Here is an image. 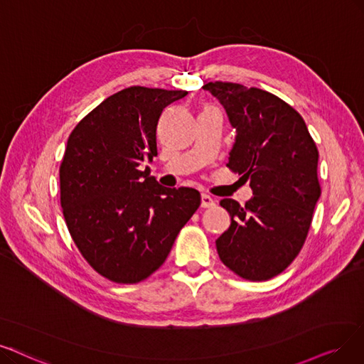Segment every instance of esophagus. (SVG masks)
Masks as SVG:
<instances>
[{
  "instance_id": "esophagus-1",
  "label": "esophagus",
  "mask_w": 364,
  "mask_h": 364,
  "mask_svg": "<svg viewBox=\"0 0 364 364\" xmlns=\"http://www.w3.org/2000/svg\"><path fill=\"white\" fill-rule=\"evenodd\" d=\"M215 206V200L209 194H201V208H213Z\"/></svg>"
}]
</instances>
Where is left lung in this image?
I'll return each instance as SVG.
<instances>
[{"instance_id": "1", "label": "left lung", "mask_w": 364, "mask_h": 364, "mask_svg": "<svg viewBox=\"0 0 364 364\" xmlns=\"http://www.w3.org/2000/svg\"><path fill=\"white\" fill-rule=\"evenodd\" d=\"M203 88L220 100L236 128L227 167L254 191L245 206L220 201L231 224L216 240L218 255L243 279H272L303 248L321 196L316 144L300 113L279 97L231 82Z\"/></svg>"}]
</instances>
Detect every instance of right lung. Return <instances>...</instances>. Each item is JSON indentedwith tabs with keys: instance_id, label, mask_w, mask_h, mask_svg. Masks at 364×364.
<instances>
[{
	"instance_id": "add662e5",
	"label": "right lung",
	"mask_w": 364,
	"mask_h": 364,
	"mask_svg": "<svg viewBox=\"0 0 364 364\" xmlns=\"http://www.w3.org/2000/svg\"><path fill=\"white\" fill-rule=\"evenodd\" d=\"M186 91L129 86L75 127L60 166L61 208L82 257L116 284L141 282L163 266L198 209L194 188H163L149 176L156 125Z\"/></svg>"
}]
</instances>
